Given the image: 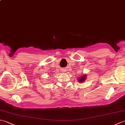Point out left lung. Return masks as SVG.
<instances>
[{
	"label": "left lung",
	"mask_w": 125,
	"mask_h": 125,
	"mask_svg": "<svg viewBox=\"0 0 125 125\" xmlns=\"http://www.w3.org/2000/svg\"><path fill=\"white\" fill-rule=\"evenodd\" d=\"M86 77V75H85L84 76H82V77H80L78 79V82H80V83H82V82H83L85 80Z\"/></svg>",
	"instance_id": "1"
}]
</instances>
